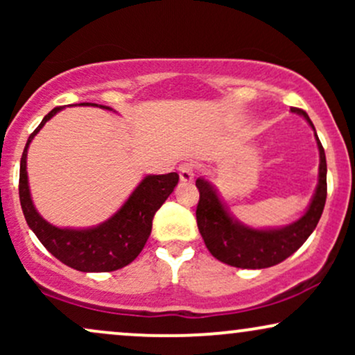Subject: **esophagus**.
<instances>
[{
	"label": "esophagus",
	"instance_id": "esophagus-1",
	"mask_svg": "<svg viewBox=\"0 0 355 355\" xmlns=\"http://www.w3.org/2000/svg\"><path fill=\"white\" fill-rule=\"evenodd\" d=\"M178 172H180V180L189 183L193 180L195 177V165L193 164H182L178 166Z\"/></svg>",
	"mask_w": 355,
	"mask_h": 355
}]
</instances>
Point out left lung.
Here are the masks:
<instances>
[{
    "label": "left lung",
    "mask_w": 355,
    "mask_h": 355,
    "mask_svg": "<svg viewBox=\"0 0 355 355\" xmlns=\"http://www.w3.org/2000/svg\"><path fill=\"white\" fill-rule=\"evenodd\" d=\"M291 112L304 116L315 133L313 123L304 110L291 108ZM315 140L320 158L319 182L305 214L285 227L254 229L243 225L237 218L232 217L215 187L205 178H197L195 185L200 191V200L197 205V225L203 242L215 259L239 268H267L291 257L311 237L319 223L327 198V162L317 133Z\"/></svg>",
    "instance_id": "left-lung-1"
}]
</instances>
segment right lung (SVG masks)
<instances>
[{
  "mask_svg": "<svg viewBox=\"0 0 355 355\" xmlns=\"http://www.w3.org/2000/svg\"><path fill=\"white\" fill-rule=\"evenodd\" d=\"M85 107H98L113 110L105 105L80 103ZM63 110L56 107L43 118L38 128L28 138L26 146L19 164V202L26 218L28 227L35 232L40 242L46 247L53 257L64 266L80 272H113L128 266L144 250L146 240L152 232V222L157 210L164 205L178 183V175L172 172L166 175H146L132 191L123 205L115 215L103 223L88 229H61L46 222L31 200L28 185L26 155L28 146L36 133L43 128L50 118Z\"/></svg>",
  "mask_w": 355,
  "mask_h": 355,
  "instance_id": "obj_1",
  "label": "right lung"
}]
</instances>
